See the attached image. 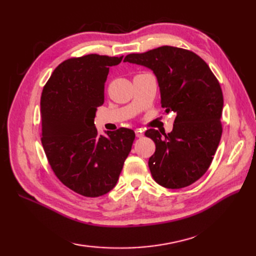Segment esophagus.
<instances>
[{"label": "esophagus", "instance_id": "obj_1", "mask_svg": "<svg viewBox=\"0 0 256 256\" xmlns=\"http://www.w3.org/2000/svg\"><path fill=\"white\" fill-rule=\"evenodd\" d=\"M135 134H136V136L138 138H142L143 136V135H144V133H143V131H142V130H136V131H135Z\"/></svg>", "mask_w": 256, "mask_h": 256}]
</instances>
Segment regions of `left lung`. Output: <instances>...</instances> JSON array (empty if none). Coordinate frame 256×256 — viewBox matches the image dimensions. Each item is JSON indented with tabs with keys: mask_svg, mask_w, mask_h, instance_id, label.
I'll list each match as a JSON object with an SVG mask.
<instances>
[{
	"mask_svg": "<svg viewBox=\"0 0 256 256\" xmlns=\"http://www.w3.org/2000/svg\"><path fill=\"white\" fill-rule=\"evenodd\" d=\"M124 62L153 70L162 108L176 113L170 133L145 132L156 146L148 160L154 180L170 189L197 182L211 165L222 135L224 96L218 79L197 54L178 47L130 54Z\"/></svg>",
	"mask_w": 256,
	"mask_h": 256,
	"instance_id": "1",
	"label": "left lung"
}]
</instances>
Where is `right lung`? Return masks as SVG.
<instances>
[{
	"label": "right lung",
	"mask_w": 256,
	"mask_h": 256,
	"mask_svg": "<svg viewBox=\"0 0 256 256\" xmlns=\"http://www.w3.org/2000/svg\"><path fill=\"white\" fill-rule=\"evenodd\" d=\"M122 58L90 54L67 59L42 92V144L48 162L64 186L84 197H100L116 187L135 138L125 128L99 136L94 126L108 69Z\"/></svg>",
	"instance_id": "add662e5"
}]
</instances>
